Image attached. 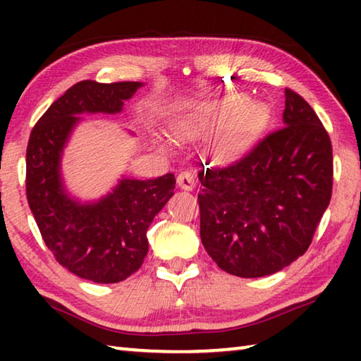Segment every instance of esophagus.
Masks as SVG:
<instances>
[{"mask_svg": "<svg viewBox=\"0 0 361 361\" xmlns=\"http://www.w3.org/2000/svg\"><path fill=\"white\" fill-rule=\"evenodd\" d=\"M176 185H178L181 189H185V191H192L195 188V178H194V173L191 172H181L178 176H176Z\"/></svg>", "mask_w": 361, "mask_h": 361, "instance_id": "esophagus-1", "label": "esophagus"}]
</instances>
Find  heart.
Wrapping results in <instances>:
<instances>
[{
    "instance_id": "obj_1",
    "label": "heart",
    "mask_w": 361,
    "mask_h": 361,
    "mask_svg": "<svg viewBox=\"0 0 361 361\" xmlns=\"http://www.w3.org/2000/svg\"><path fill=\"white\" fill-rule=\"evenodd\" d=\"M267 121V108L258 102L243 103L239 97H231L212 109L209 121L204 118H186L178 121L175 130L181 137L192 135L207 122H226L218 138V149L223 154H235L245 146L255 133H258Z\"/></svg>"
}]
</instances>
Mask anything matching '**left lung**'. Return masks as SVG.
I'll list each match as a JSON object with an SVG mask.
<instances>
[{"label": "left lung", "instance_id": "1", "mask_svg": "<svg viewBox=\"0 0 361 361\" xmlns=\"http://www.w3.org/2000/svg\"><path fill=\"white\" fill-rule=\"evenodd\" d=\"M199 180L207 253L232 276H271L307 252L328 209L331 140L309 103L285 89L282 129L229 166L202 169Z\"/></svg>", "mask_w": 361, "mask_h": 361}]
</instances>
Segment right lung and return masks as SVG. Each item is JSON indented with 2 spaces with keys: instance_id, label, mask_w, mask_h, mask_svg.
<instances>
[{
  "instance_id": "add662e5",
  "label": "right lung",
  "mask_w": 361,
  "mask_h": 361,
  "mask_svg": "<svg viewBox=\"0 0 361 361\" xmlns=\"http://www.w3.org/2000/svg\"><path fill=\"white\" fill-rule=\"evenodd\" d=\"M142 82L81 81L47 108L30 133L27 199L42 240L75 276L118 283L137 272L148 253L152 219L173 195L175 176L122 178L97 202L81 204L65 191L60 161L82 113H119Z\"/></svg>"
}]
</instances>
